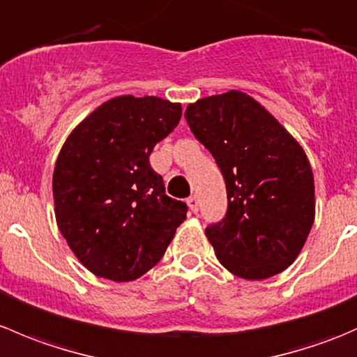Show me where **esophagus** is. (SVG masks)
<instances>
[{
	"label": "esophagus",
	"instance_id": "esophagus-1",
	"mask_svg": "<svg viewBox=\"0 0 357 357\" xmlns=\"http://www.w3.org/2000/svg\"><path fill=\"white\" fill-rule=\"evenodd\" d=\"M186 204H188L190 211H192V212L199 211V200H197V197H190V199L186 200Z\"/></svg>",
	"mask_w": 357,
	"mask_h": 357
}]
</instances>
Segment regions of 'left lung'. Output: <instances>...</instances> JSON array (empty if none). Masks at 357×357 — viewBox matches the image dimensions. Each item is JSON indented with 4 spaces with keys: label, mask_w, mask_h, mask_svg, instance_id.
<instances>
[{
    "label": "left lung",
    "mask_w": 357,
    "mask_h": 357,
    "mask_svg": "<svg viewBox=\"0 0 357 357\" xmlns=\"http://www.w3.org/2000/svg\"><path fill=\"white\" fill-rule=\"evenodd\" d=\"M185 117L226 181V218L205 229L215 257L243 280L285 271L316 214L314 176L301 143L238 89L188 103Z\"/></svg>",
    "instance_id": "obj_1"
}]
</instances>
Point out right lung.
I'll use <instances>...</instances> for the list:
<instances>
[{"label":"right lung","instance_id":"obj_1","mask_svg":"<svg viewBox=\"0 0 357 357\" xmlns=\"http://www.w3.org/2000/svg\"><path fill=\"white\" fill-rule=\"evenodd\" d=\"M181 112V103L158 96H115L67 136L53 171L55 218L93 275L117 283L139 278L186 219V204L165 195L149 160Z\"/></svg>","mask_w":357,"mask_h":357}]
</instances>
